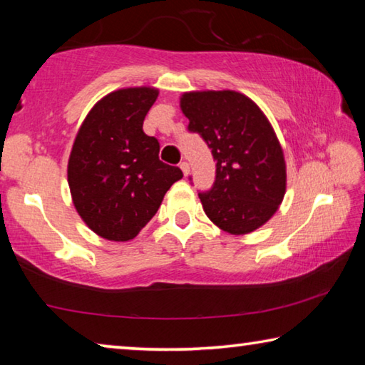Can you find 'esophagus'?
<instances>
[{
	"mask_svg": "<svg viewBox=\"0 0 365 365\" xmlns=\"http://www.w3.org/2000/svg\"><path fill=\"white\" fill-rule=\"evenodd\" d=\"M180 169H182V172H183V175L187 177L188 172H190V164L185 163V160H183V163H180Z\"/></svg>",
	"mask_w": 365,
	"mask_h": 365,
	"instance_id": "1",
	"label": "esophagus"
}]
</instances>
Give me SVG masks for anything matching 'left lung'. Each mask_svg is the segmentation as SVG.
Segmentation results:
<instances>
[{"instance_id": "left-lung-1", "label": "left lung", "mask_w": 365, "mask_h": 365, "mask_svg": "<svg viewBox=\"0 0 365 365\" xmlns=\"http://www.w3.org/2000/svg\"><path fill=\"white\" fill-rule=\"evenodd\" d=\"M180 108L215 160L212 188L197 193L207 217L232 235L264 225L287 190L285 158L267 117L232 90L183 93Z\"/></svg>"}]
</instances>
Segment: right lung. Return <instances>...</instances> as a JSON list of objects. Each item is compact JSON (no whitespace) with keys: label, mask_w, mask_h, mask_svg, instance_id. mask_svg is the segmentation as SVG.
<instances>
[{"label":"right lung","mask_w":365,"mask_h":365,"mask_svg":"<svg viewBox=\"0 0 365 365\" xmlns=\"http://www.w3.org/2000/svg\"><path fill=\"white\" fill-rule=\"evenodd\" d=\"M158 95L150 86L113 91L95 104L73 141L67 165L73 206L91 230L113 242L137 237L183 177L159 160V141L143 132Z\"/></svg>","instance_id":"right-lung-1"}]
</instances>
